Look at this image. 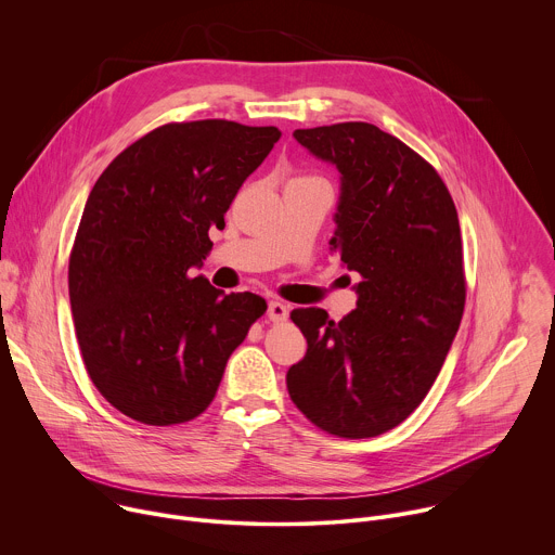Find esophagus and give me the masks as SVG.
<instances>
[{
	"label": "esophagus",
	"instance_id": "obj_1",
	"mask_svg": "<svg viewBox=\"0 0 555 555\" xmlns=\"http://www.w3.org/2000/svg\"><path fill=\"white\" fill-rule=\"evenodd\" d=\"M287 313H289V309H287L285 302H281V300H270L268 319H270L272 323H285V321H287Z\"/></svg>",
	"mask_w": 555,
	"mask_h": 555
}]
</instances>
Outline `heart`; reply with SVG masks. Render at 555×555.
<instances>
[{
  "label": "heart",
  "instance_id": "obj_1",
  "mask_svg": "<svg viewBox=\"0 0 555 555\" xmlns=\"http://www.w3.org/2000/svg\"><path fill=\"white\" fill-rule=\"evenodd\" d=\"M296 180H321V178H311V176H307V178H296Z\"/></svg>",
  "mask_w": 555,
  "mask_h": 555
}]
</instances>
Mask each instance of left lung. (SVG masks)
Returning <instances> with one entry per match:
<instances>
[{
  "label": "left lung",
  "instance_id": "obj_1",
  "mask_svg": "<svg viewBox=\"0 0 555 555\" xmlns=\"http://www.w3.org/2000/svg\"><path fill=\"white\" fill-rule=\"evenodd\" d=\"M336 165L334 250L358 272V307L343 321L294 309L307 353L287 371L296 409L321 430L366 439L400 426L428 395L465 307L454 202L430 163L371 122L296 129Z\"/></svg>",
  "mask_w": 555,
  "mask_h": 555
}]
</instances>
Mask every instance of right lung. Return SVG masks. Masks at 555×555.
<instances>
[{"label":"right lung","mask_w":555,"mask_h":555,"mask_svg":"<svg viewBox=\"0 0 555 555\" xmlns=\"http://www.w3.org/2000/svg\"><path fill=\"white\" fill-rule=\"evenodd\" d=\"M281 138L208 118L149 131L96 180L69 253V305L90 379L122 415L173 426L202 415L268 305L189 270L210 228Z\"/></svg>","instance_id":"right-lung-1"}]
</instances>
